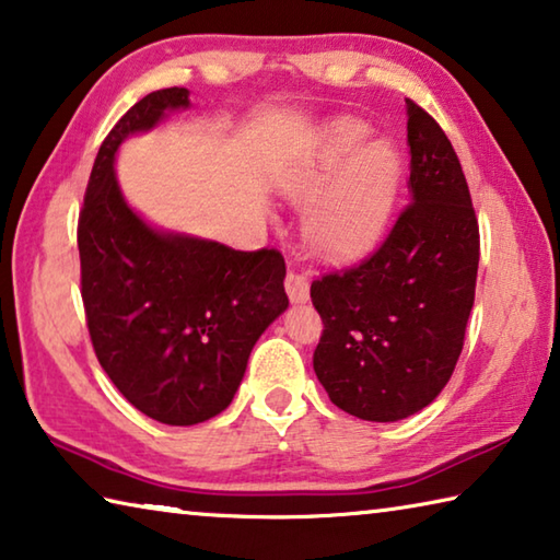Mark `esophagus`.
Returning <instances> with one entry per match:
<instances>
[{"mask_svg": "<svg viewBox=\"0 0 560 560\" xmlns=\"http://www.w3.org/2000/svg\"><path fill=\"white\" fill-rule=\"evenodd\" d=\"M283 287H287V293H289L291 303H306L311 299V287H308L306 273L289 271L287 273V281H283Z\"/></svg>", "mask_w": 560, "mask_h": 560, "instance_id": "obj_1", "label": "esophagus"}]
</instances>
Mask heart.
Segmentation results:
<instances>
[{
  "mask_svg": "<svg viewBox=\"0 0 560 560\" xmlns=\"http://www.w3.org/2000/svg\"><path fill=\"white\" fill-rule=\"evenodd\" d=\"M360 119L342 117L323 131L308 166L281 178V192L293 200H313L308 235L320 254L350 261L377 245L389 222L401 180V156L392 141L372 139Z\"/></svg>",
  "mask_w": 560,
  "mask_h": 560,
  "instance_id": "b5f03b06",
  "label": "heart"
}]
</instances>
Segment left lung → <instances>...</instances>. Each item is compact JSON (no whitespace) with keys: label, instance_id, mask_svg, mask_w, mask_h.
<instances>
[{"label":"left lung","instance_id":"1","mask_svg":"<svg viewBox=\"0 0 560 560\" xmlns=\"http://www.w3.org/2000/svg\"><path fill=\"white\" fill-rule=\"evenodd\" d=\"M411 202L362 264L311 283L323 318L315 377L338 409L401 421L429 406L460 358L475 303L480 230L453 144L406 100Z\"/></svg>","mask_w":560,"mask_h":560}]
</instances>
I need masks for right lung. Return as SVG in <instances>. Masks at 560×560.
<instances>
[{
  "instance_id": "1",
  "label": "right lung",
  "mask_w": 560,
  "mask_h": 560,
  "mask_svg": "<svg viewBox=\"0 0 560 560\" xmlns=\"http://www.w3.org/2000/svg\"><path fill=\"white\" fill-rule=\"evenodd\" d=\"M186 88L141 97L97 151L78 220L90 340L121 396L168 425L225 411L261 332L289 308L277 249L237 252L156 230L129 206L115 174L121 141L188 109Z\"/></svg>"
}]
</instances>
